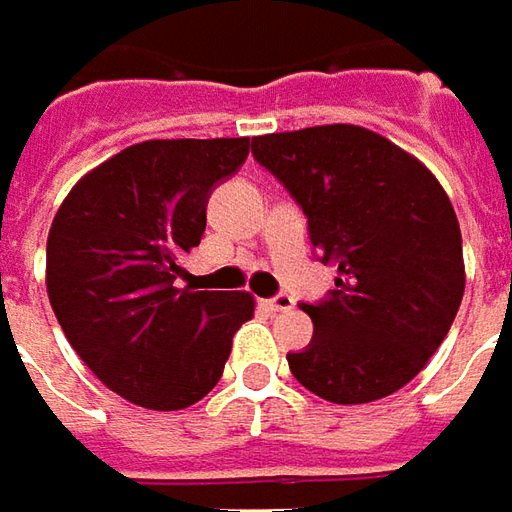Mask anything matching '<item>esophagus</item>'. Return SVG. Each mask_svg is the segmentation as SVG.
I'll return each mask as SVG.
<instances>
[{"mask_svg": "<svg viewBox=\"0 0 512 512\" xmlns=\"http://www.w3.org/2000/svg\"><path fill=\"white\" fill-rule=\"evenodd\" d=\"M264 304H267V307H270L273 312H287L296 307V298L287 296V293H281V296H276V298H267Z\"/></svg>", "mask_w": 512, "mask_h": 512, "instance_id": "1", "label": "esophagus"}]
</instances>
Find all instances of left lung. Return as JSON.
<instances>
[{
	"label": "left lung",
	"mask_w": 512,
	"mask_h": 512,
	"mask_svg": "<svg viewBox=\"0 0 512 512\" xmlns=\"http://www.w3.org/2000/svg\"><path fill=\"white\" fill-rule=\"evenodd\" d=\"M253 157L310 219L312 248L338 267L290 372L329 403L389 397L440 349L465 293L462 233L440 180L389 137L355 123L253 137Z\"/></svg>",
	"instance_id": "8db88e82"
}]
</instances>
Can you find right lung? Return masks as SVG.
Listing matches in <instances>:
<instances>
[{"label":"right lung","mask_w":512,"mask_h":512,"mask_svg":"<svg viewBox=\"0 0 512 512\" xmlns=\"http://www.w3.org/2000/svg\"><path fill=\"white\" fill-rule=\"evenodd\" d=\"M250 137L143 140L87 171L47 236V296L78 358L109 392L180 411L214 389L250 293L180 287L205 205Z\"/></svg>","instance_id":"right-lung-1"}]
</instances>
